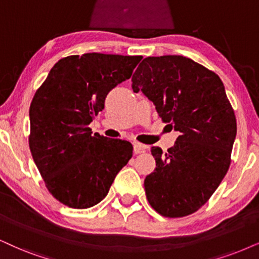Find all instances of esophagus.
<instances>
[{
  "instance_id": "esophagus-1",
  "label": "esophagus",
  "mask_w": 259,
  "mask_h": 259,
  "mask_svg": "<svg viewBox=\"0 0 259 259\" xmlns=\"http://www.w3.org/2000/svg\"><path fill=\"white\" fill-rule=\"evenodd\" d=\"M146 149H147V146L142 145V143H139V142L134 143V153H135V154L145 153Z\"/></svg>"
}]
</instances>
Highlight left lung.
Returning a JSON list of instances; mask_svg holds the SVG:
<instances>
[{
  "label": "left lung",
  "instance_id": "8db88e82",
  "mask_svg": "<svg viewBox=\"0 0 259 259\" xmlns=\"http://www.w3.org/2000/svg\"><path fill=\"white\" fill-rule=\"evenodd\" d=\"M133 91L152 100L163 123L181 133L146 177L149 204L165 218H183L202 208L231 165L237 135L234 110L218 74L183 56L147 57L133 75Z\"/></svg>",
  "mask_w": 259,
  "mask_h": 259
}]
</instances>
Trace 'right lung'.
Masks as SVG:
<instances>
[{
	"label": "right lung",
	"instance_id": "add662e5",
	"mask_svg": "<svg viewBox=\"0 0 259 259\" xmlns=\"http://www.w3.org/2000/svg\"><path fill=\"white\" fill-rule=\"evenodd\" d=\"M141 60L98 52L64 57L35 92L29 149L49 192L62 204H98L132 159V143L92 135L88 125L104 110L109 92L130 78Z\"/></svg>",
	"mask_w": 259,
	"mask_h": 259
}]
</instances>
